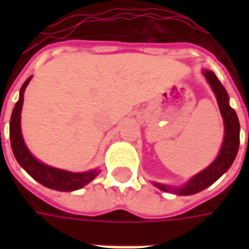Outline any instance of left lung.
<instances>
[{"instance_id":"left-lung-1","label":"left lung","mask_w":249,"mask_h":249,"mask_svg":"<svg viewBox=\"0 0 249 249\" xmlns=\"http://www.w3.org/2000/svg\"><path fill=\"white\" fill-rule=\"evenodd\" d=\"M203 74L207 78V81L212 88L217 104H219L220 113L223 116L224 120V140H223V145L220 149L219 156L216 157L209 167H207L204 171L197 173L196 176H193L187 184H184L183 187H168L164 184L155 183L157 188H160L164 192L176 193V195H181V196H187V195H195V193L201 192L203 189L208 188L209 185L219 180L223 175H224L232 162L235 160L237 151H239V142H240V124H239V119L237 114L233 109L230 107V97L228 93L225 90V88L221 85L219 78L216 77L213 71H203Z\"/></svg>"}]
</instances>
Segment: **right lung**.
I'll return each mask as SVG.
<instances>
[{"label": "right lung", "mask_w": 249, "mask_h": 249, "mask_svg": "<svg viewBox=\"0 0 249 249\" xmlns=\"http://www.w3.org/2000/svg\"><path fill=\"white\" fill-rule=\"evenodd\" d=\"M30 78L32 77H29L19 89V98L16 103L13 113L10 117V145H12L14 157L19 165L24 168L36 181L42 184L44 187L62 191V192H71V191L80 189L88 183H90L93 178L97 176V169L74 173L49 167L44 162L38 161L25 145L22 133H21V110H22V104H24V92L29 84Z\"/></svg>", "instance_id": "obj_1"}]
</instances>
